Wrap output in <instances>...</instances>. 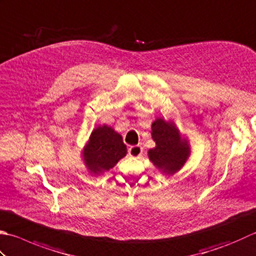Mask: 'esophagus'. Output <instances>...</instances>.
<instances>
[{"label": "esophagus", "instance_id": "34e87169", "mask_svg": "<svg viewBox=\"0 0 256 256\" xmlns=\"http://www.w3.org/2000/svg\"><path fill=\"white\" fill-rule=\"evenodd\" d=\"M143 152V148L140 145H133L128 148V155L132 158H140Z\"/></svg>", "mask_w": 256, "mask_h": 256}]
</instances>
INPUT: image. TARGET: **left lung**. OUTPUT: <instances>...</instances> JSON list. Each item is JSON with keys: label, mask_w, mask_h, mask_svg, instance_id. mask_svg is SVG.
Returning a JSON list of instances; mask_svg holds the SVG:
<instances>
[{"label": "left lung", "mask_w": 256, "mask_h": 256, "mask_svg": "<svg viewBox=\"0 0 256 256\" xmlns=\"http://www.w3.org/2000/svg\"><path fill=\"white\" fill-rule=\"evenodd\" d=\"M151 135L155 148L148 151L150 161L165 175L178 172L191 155L188 138L181 133L174 121H165L162 118L152 123Z\"/></svg>", "instance_id": "1"}]
</instances>
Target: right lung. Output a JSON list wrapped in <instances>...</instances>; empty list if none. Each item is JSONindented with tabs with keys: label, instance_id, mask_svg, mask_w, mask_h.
I'll use <instances>...</instances> for the list:
<instances>
[{
	"label": "right lung",
	"instance_id": "right-lung-1",
	"mask_svg": "<svg viewBox=\"0 0 256 256\" xmlns=\"http://www.w3.org/2000/svg\"><path fill=\"white\" fill-rule=\"evenodd\" d=\"M128 154L122 135L106 124L98 125L90 134L81 156L85 168L92 175H101L118 164Z\"/></svg>",
	"mask_w": 256,
	"mask_h": 256
}]
</instances>
